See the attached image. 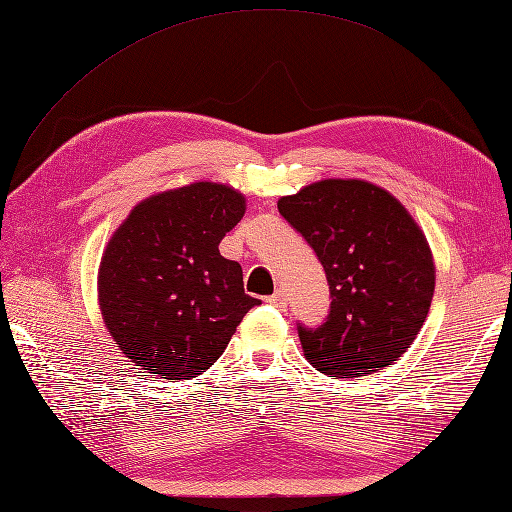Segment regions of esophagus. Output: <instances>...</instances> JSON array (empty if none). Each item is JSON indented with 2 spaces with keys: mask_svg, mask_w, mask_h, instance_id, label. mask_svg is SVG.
I'll use <instances>...</instances> for the list:
<instances>
[{
  "mask_svg": "<svg viewBox=\"0 0 512 512\" xmlns=\"http://www.w3.org/2000/svg\"><path fill=\"white\" fill-rule=\"evenodd\" d=\"M267 302L271 304V306H276V308H286V295H284V291H276L273 295H269L267 297Z\"/></svg>",
  "mask_w": 512,
  "mask_h": 512,
  "instance_id": "obj_1",
  "label": "esophagus"
}]
</instances>
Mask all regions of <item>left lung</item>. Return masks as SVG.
I'll return each instance as SVG.
<instances>
[{"label": "left lung", "instance_id": "8db88e82", "mask_svg": "<svg viewBox=\"0 0 512 512\" xmlns=\"http://www.w3.org/2000/svg\"><path fill=\"white\" fill-rule=\"evenodd\" d=\"M326 271L330 315L297 326L304 356L328 378L389 367L419 334L434 295L426 234L402 202L365 180H321L278 199Z\"/></svg>", "mask_w": 512, "mask_h": 512}]
</instances>
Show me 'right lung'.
Masks as SVG:
<instances>
[{
	"instance_id": "right-lung-1",
	"label": "right lung",
	"mask_w": 512,
	"mask_h": 512,
	"mask_svg": "<svg viewBox=\"0 0 512 512\" xmlns=\"http://www.w3.org/2000/svg\"><path fill=\"white\" fill-rule=\"evenodd\" d=\"M245 215L232 186L193 182L132 208L110 236L97 273L99 308L130 363L191 380L217 363L260 299L219 243Z\"/></svg>"
}]
</instances>
